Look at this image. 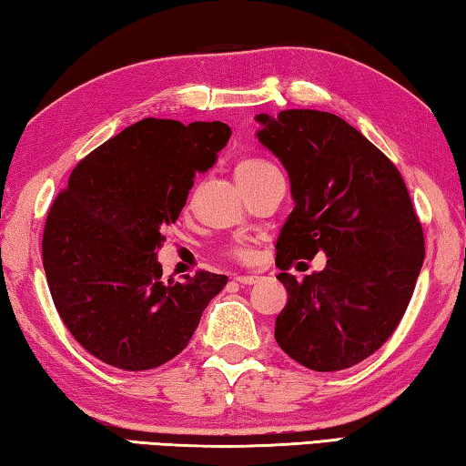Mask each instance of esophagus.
Here are the masks:
<instances>
[{
    "mask_svg": "<svg viewBox=\"0 0 466 466\" xmlns=\"http://www.w3.org/2000/svg\"><path fill=\"white\" fill-rule=\"evenodd\" d=\"M234 281L244 283V286H252V283L258 281V275H236Z\"/></svg>",
    "mask_w": 466,
    "mask_h": 466,
    "instance_id": "34e87169",
    "label": "esophagus"
}]
</instances>
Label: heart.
Instances as JSON below:
<instances>
[{
  "label": "heart",
  "instance_id": "heart-1",
  "mask_svg": "<svg viewBox=\"0 0 466 466\" xmlns=\"http://www.w3.org/2000/svg\"><path fill=\"white\" fill-rule=\"evenodd\" d=\"M275 168L271 162L267 160H257V157H247V160H240L238 167H236V177H238L240 183H248V180H255L257 177H261L263 172ZM228 252L234 258H240V261H248L252 257V248L247 242H234Z\"/></svg>",
  "mask_w": 466,
  "mask_h": 466
}]
</instances>
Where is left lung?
<instances>
[{"label": "left lung", "instance_id": "8db88e82", "mask_svg": "<svg viewBox=\"0 0 466 466\" xmlns=\"http://www.w3.org/2000/svg\"><path fill=\"white\" fill-rule=\"evenodd\" d=\"M257 121L296 201L275 244L288 289L275 341L317 372L351 368L403 319L425 257L421 222L399 168L341 116L289 108ZM319 249L329 257L325 270L302 282L287 273Z\"/></svg>", "mask_w": 466, "mask_h": 466}]
</instances>
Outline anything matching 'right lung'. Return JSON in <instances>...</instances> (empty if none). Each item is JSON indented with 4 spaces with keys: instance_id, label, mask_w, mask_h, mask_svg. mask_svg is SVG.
I'll return each mask as SVG.
<instances>
[{
    "instance_id": "1",
    "label": "right lung",
    "mask_w": 466,
    "mask_h": 466,
    "mask_svg": "<svg viewBox=\"0 0 466 466\" xmlns=\"http://www.w3.org/2000/svg\"><path fill=\"white\" fill-rule=\"evenodd\" d=\"M232 136L226 123L139 121L80 160L55 197L43 267L69 333L108 366L141 372L191 341L226 275L162 281L156 248L175 224L195 172L214 167Z\"/></svg>"
}]
</instances>
